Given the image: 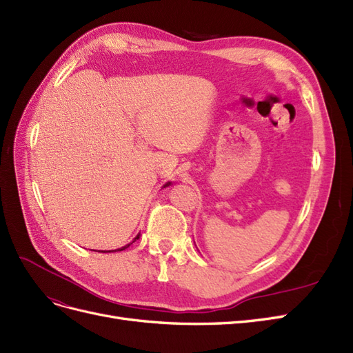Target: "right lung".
<instances>
[{
  "label": "right lung",
  "instance_id": "right-lung-1",
  "mask_svg": "<svg viewBox=\"0 0 353 353\" xmlns=\"http://www.w3.org/2000/svg\"><path fill=\"white\" fill-rule=\"evenodd\" d=\"M166 185H169V184H166ZM138 236H140V234H138ZM138 236H137V237L134 239V241H135L137 239H140V237H138ZM134 241H132V243H134ZM132 243H130V244H126V245H123V248H121V249H116V250H109V252H121V250H125V249H128V248H130V245H131ZM99 252H100V250H99ZM101 252H103V250H101Z\"/></svg>",
  "mask_w": 353,
  "mask_h": 353
}]
</instances>
